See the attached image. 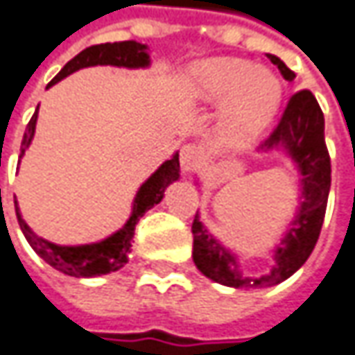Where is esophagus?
<instances>
[{"instance_id": "esophagus-1", "label": "esophagus", "mask_w": 355, "mask_h": 355, "mask_svg": "<svg viewBox=\"0 0 355 355\" xmlns=\"http://www.w3.org/2000/svg\"><path fill=\"white\" fill-rule=\"evenodd\" d=\"M180 166H182V171L189 175L191 171L202 166V155L200 151L196 150L193 146H184L182 148V153H180Z\"/></svg>"}]
</instances>
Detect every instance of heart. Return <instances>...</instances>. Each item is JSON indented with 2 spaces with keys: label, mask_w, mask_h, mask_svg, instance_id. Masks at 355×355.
<instances>
[{
  "label": "heart",
  "mask_w": 355,
  "mask_h": 355,
  "mask_svg": "<svg viewBox=\"0 0 355 355\" xmlns=\"http://www.w3.org/2000/svg\"><path fill=\"white\" fill-rule=\"evenodd\" d=\"M282 81L272 69L234 58L202 62L191 73V98L220 107L218 139L227 150L254 144L279 110Z\"/></svg>",
  "instance_id": "1"
}]
</instances>
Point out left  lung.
Masks as SVG:
<instances>
[{
	"mask_svg": "<svg viewBox=\"0 0 355 355\" xmlns=\"http://www.w3.org/2000/svg\"><path fill=\"white\" fill-rule=\"evenodd\" d=\"M270 62L277 65L284 80L293 81L295 73L277 55L268 53ZM261 153H284L297 171L300 198L293 218L286 225L284 238L274 250H270L272 263L268 272L248 275L241 272L239 256L225 248L196 214L193 234V263L209 279L236 288V290H259L272 288L286 282L310 257L320 238V230L326 216L331 166L324 139V114L311 92H297L288 101V107L272 135L259 146ZM200 184V182H196Z\"/></svg>",
	"mask_w": 355,
	"mask_h": 355,
	"instance_id": "left-lung-1",
	"label": "left lung"
}]
</instances>
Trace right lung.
Listing matches in <instances>:
<instances>
[{"instance_id": "obj_1", "label": "right lung", "mask_w": 355, "mask_h": 355, "mask_svg": "<svg viewBox=\"0 0 355 355\" xmlns=\"http://www.w3.org/2000/svg\"><path fill=\"white\" fill-rule=\"evenodd\" d=\"M94 65H114V67H125V69H146L151 65L150 47L139 42H116V44H99L92 45L78 53L71 62L63 65V69L47 83V87L55 85L63 78L71 76L73 71L83 69V67H94ZM35 123H37V112L27 123L24 141H21V155H26L27 148L33 141L35 135ZM180 180V153L175 151L169 159H166L159 168L151 173L150 178L139 186L135 191L132 204V214L128 222L123 223L117 232L110 234L107 238L92 241V243H80V245H62L53 243L49 239L37 236L27 222L24 220L17 202H15V214L19 227L26 236L27 243L33 248V252L47 261L51 268L58 272L71 277H96V275H105L121 270L130 261V252H132V239L135 234V225L144 214L157 205L164 200V193L169 184Z\"/></svg>"}]
</instances>
